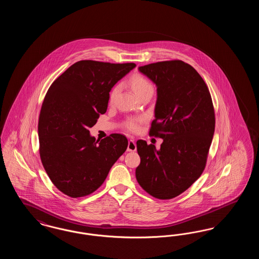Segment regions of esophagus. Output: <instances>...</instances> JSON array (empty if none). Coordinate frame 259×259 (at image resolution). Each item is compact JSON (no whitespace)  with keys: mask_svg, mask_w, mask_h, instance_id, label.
Instances as JSON below:
<instances>
[{"mask_svg":"<svg viewBox=\"0 0 259 259\" xmlns=\"http://www.w3.org/2000/svg\"><path fill=\"white\" fill-rule=\"evenodd\" d=\"M137 146H136L135 141L134 140H129L128 142V147H127V151H136Z\"/></svg>","mask_w":259,"mask_h":259,"instance_id":"obj_1","label":"esophagus"}]
</instances>
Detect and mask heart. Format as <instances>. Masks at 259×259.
<instances>
[{
    "instance_id": "b5f03b06",
    "label": "heart",
    "mask_w": 259,
    "mask_h": 259,
    "mask_svg": "<svg viewBox=\"0 0 259 259\" xmlns=\"http://www.w3.org/2000/svg\"><path fill=\"white\" fill-rule=\"evenodd\" d=\"M129 83H130V87H132V89L134 90V92L139 97H141L147 93H153V91H154V87H153L152 82L148 79V77H146L143 74H134L130 78ZM118 91H119L118 85H115L111 88L110 94H109V103L110 104H112L114 102V100L118 94ZM144 120H145V117H143V116L130 117V118L126 119L124 126L127 130H129L131 132H136L139 130L141 124L143 123Z\"/></svg>"
}]
</instances>
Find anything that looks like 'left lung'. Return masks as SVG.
Returning <instances> with one entry per match:
<instances>
[{
	"label": "left lung",
	"mask_w": 259,
	"mask_h": 259,
	"mask_svg": "<svg viewBox=\"0 0 259 259\" xmlns=\"http://www.w3.org/2000/svg\"><path fill=\"white\" fill-rule=\"evenodd\" d=\"M157 87L155 119L149 135L163 139L160 149L137 142L139 185L161 200L177 197L194 184L206 167L214 133L209 88L197 71L182 60L139 67Z\"/></svg>",
	"instance_id": "left-lung-1"
}]
</instances>
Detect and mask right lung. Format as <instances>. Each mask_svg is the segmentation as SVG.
Wrapping results in <instances>:
<instances>
[{
  "instance_id": "1",
  "label": "right lung",
  "mask_w": 259,
  "mask_h": 259,
  "mask_svg": "<svg viewBox=\"0 0 259 259\" xmlns=\"http://www.w3.org/2000/svg\"><path fill=\"white\" fill-rule=\"evenodd\" d=\"M135 67L81 60L49 88L38 116L39 156L50 181L64 194L83 197L97 190L125 152V136L96 141L89 128L107 111L111 88Z\"/></svg>"
}]
</instances>
